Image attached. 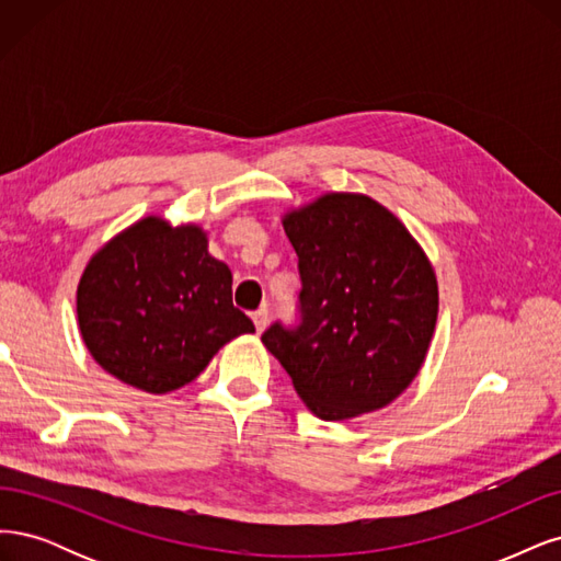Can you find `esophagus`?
<instances>
[{
	"label": "esophagus",
	"mask_w": 561,
	"mask_h": 561,
	"mask_svg": "<svg viewBox=\"0 0 561 561\" xmlns=\"http://www.w3.org/2000/svg\"><path fill=\"white\" fill-rule=\"evenodd\" d=\"M251 321H254L256 333H263L265 327H267V310H265V307H261V310H256L254 314H251Z\"/></svg>",
	"instance_id": "1"
}]
</instances>
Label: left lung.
<instances>
[{"label":"left lung","mask_w":561,"mask_h":561,"mask_svg":"<svg viewBox=\"0 0 561 561\" xmlns=\"http://www.w3.org/2000/svg\"><path fill=\"white\" fill-rule=\"evenodd\" d=\"M298 254L300 323L263 345L317 417L375 412L417 377L438 319V279L420 242L385 205L323 193L284 214Z\"/></svg>","instance_id":"left-lung-1"}]
</instances>
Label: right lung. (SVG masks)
Returning <instances> with one entry per match:
<instances>
[{
  "mask_svg": "<svg viewBox=\"0 0 561 561\" xmlns=\"http://www.w3.org/2000/svg\"><path fill=\"white\" fill-rule=\"evenodd\" d=\"M85 347L121 382L168 393L201 375L254 323L232 305L230 267L207 249V232L147 216L88 261L77 288Z\"/></svg>",
  "mask_w": 561,
  "mask_h": 561,
  "instance_id": "add662e5",
  "label": "right lung"
}]
</instances>
